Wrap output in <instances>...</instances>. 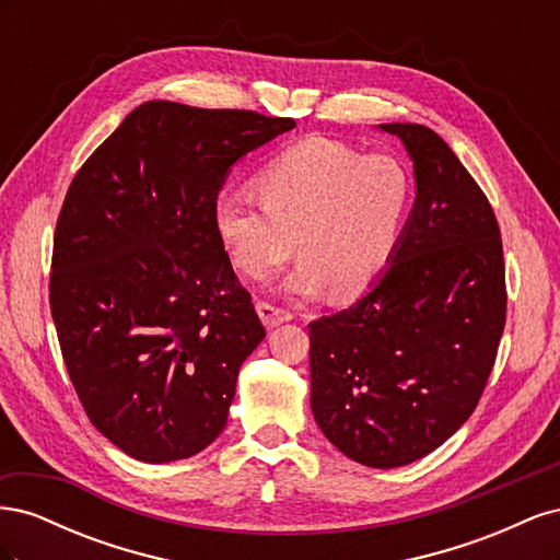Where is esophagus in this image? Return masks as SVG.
Here are the masks:
<instances>
[{
  "instance_id": "esophagus-1",
  "label": "esophagus",
  "mask_w": 560,
  "mask_h": 560,
  "mask_svg": "<svg viewBox=\"0 0 560 560\" xmlns=\"http://www.w3.org/2000/svg\"><path fill=\"white\" fill-rule=\"evenodd\" d=\"M257 313H259L261 322H264L268 329H273V327L282 325V322H290L294 317L290 311H284L280 306H273V303H268V301H259L257 303Z\"/></svg>"
}]
</instances>
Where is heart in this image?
Instances as JSON below:
<instances>
[{
  "instance_id": "b5f03b06",
  "label": "heart",
  "mask_w": 560,
  "mask_h": 560,
  "mask_svg": "<svg viewBox=\"0 0 560 560\" xmlns=\"http://www.w3.org/2000/svg\"><path fill=\"white\" fill-rule=\"evenodd\" d=\"M257 198L224 191L212 202V226L231 266L264 280L292 257L284 287L315 296L331 287L354 299L393 261L409 219L416 182L395 154H364L346 142L306 138L282 149L252 179Z\"/></svg>"
}]
</instances>
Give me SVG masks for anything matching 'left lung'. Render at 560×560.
<instances>
[{
  "label": "left lung",
  "instance_id": "8db88e82",
  "mask_svg": "<svg viewBox=\"0 0 560 560\" xmlns=\"http://www.w3.org/2000/svg\"><path fill=\"white\" fill-rule=\"evenodd\" d=\"M413 159L418 196L374 290L313 319L311 406L350 460L401 467L463 428L493 371L506 319L493 208L439 135L381 124Z\"/></svg>",
  "mask_w": 560,
  "mask_h": 560
}]
</instances>
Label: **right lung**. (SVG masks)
Here are the masks:
<instances>
[{"instance_id": "obj_1", "label": "right lung", "mask_w": 560, "mask_h": 560, "mask_svg": "<svg viewBox=\"0 0 560 560\" xmlns=\"http://www.w3.org/2000/svg\"><path fill=\"white\" fill-rule=\"evenodd\" d=\"M294 126L151 100L67 189L50 315L83 411L138 460L191 457L226 428L266 329L217 241L212 202L235 161Z\"/></svg>"}]
</instances>
